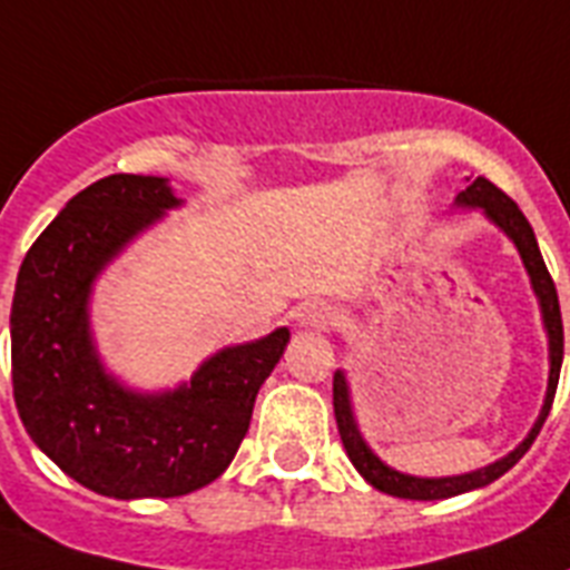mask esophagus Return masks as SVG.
I'll return each instance as SVG.
<instances>
[{"instance_id":"esophagus-1","label":"esophagus","mask_w":570,"mask_h":570,"mask_svg":"<svg viewBox=\"0 0 570 570\" xmlns=\"http://www.w3.org/2000/svg\"><path fill=\"white\" fill-rule=\"evenodd\" d=\"M333 318V313H330L327 304H304V307L295 313V324H298L301 330H322L327 327V322Z\"/></svg>"}]
</instances>
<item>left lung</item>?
I'll return each mask as SVG.
<instances>
[{"label":"left lung","mask_w":570,"mask_h":570,"mask_svg":"<svg viewBox=\"0 0 570 570\" xmlns=\"http://www.w3.org/2000/svg\"><path fill=\"white\" fill-rule=\"evenodd\" d=\"M452 208H466V212H481L484 219H490L492 226L507 234V240L513 243L515 252H519L524 269H528L530 286H533V295L539 301V313H542V327L548 333V391H544L542 409H539L537 423L530 425V432L524 434L519 446L513 452H507L499 461L487 463L481 470L461 472V475H443V478H423V475H409V472H400L394 466L382 461L374 449L367 446V440L362 438L356 423V411H353V396H351V382L344 371L333 374V411H336V425L338 434H342L344 452L351 458V463L356 466V472L365 478L367 484L380 492H389L394 499H411V501H440L452 499V495H461V492L481 490V487L492 484L495 478L504 475L507 470H513L515 463L521 461V455L533 446L539 429L544 425L548 414H551L553 394H557L559 371H562V313H559V298L557 286H553L551 275H548V266L542 261V252H539L537 234L530 228L528 217L519 212V205L510 199L507 194H501L490 179L478 176L470 188L461 190L455 196Z\"/></svg>","instance_id":"1"}]
</instances>
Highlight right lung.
Instances as JSON below:
<instances>
[{
	"mask_svg": "<svg viewBox=\"0 0 570 570\" xmlns=\"http://www.w3.org/2000/svg\"><path fill=\"white\" fill-rule=\"evenodd\" d=\"M165 176L98 179L51 219L19 266L11 304L13 400L26 432L69 478L109 499H174L228 470L255 396L289 342L277 327L228 344L176 389H130L92 333L109 263L181 208Z\"/></svg>",
	"mask_w": 570,
	"mask_h": 570,
	"instance_id": "obj_1",
	"label": "right lung"
}]
</instances>
